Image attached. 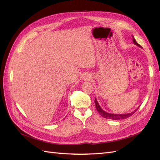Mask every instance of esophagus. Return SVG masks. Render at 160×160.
<instances>
[{"label": "esophagus", "mask_w": 160, "mask_h": 160, "mask_svg": "<svg viewBox=\"0 0 160 160\" xmlns=\"http://www.w3.org/2000/svg\"><path fill=\"white\" fill-rule=\"evenodd\" d=\"M88 79V78H85V79Z\"/></svg>", "instance_id": "obj_1"}]
</instances>
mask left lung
<instances>
[{"label": "left lung", "mask_w": 160, "mask_h": 160, "mask_svg": "<svg viewBox=\"0 0 160 160\" xmlns=\"http://www.w3.org/2000/svg\"><path fill=\"white\" fill-rule=\"evenodd\" d=\"M133 37V42L135 45H136L137 46L139 47H142L141 46H140L138 43L136 42V41H135V39L134 38L133 36H132ZM95 107H96V109L97 110H98V111L99 112V113L102 116L103 118H106V119H113V120H119V119H126L129 117H130L131 115H132L135 111H136L139 108H138L134 110L133 111H132V112L131 113H123V114H113V113H108L106 112V111H105L102 108H101V106L99 105V103L98 100H97V99L95 98Z\"/></svg>", "instance_id": "obj_1"}]
</instances>
